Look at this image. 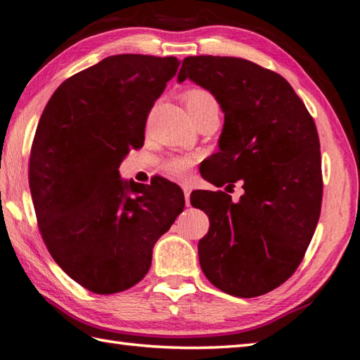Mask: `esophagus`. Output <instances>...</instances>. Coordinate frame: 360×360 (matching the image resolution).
<instances>
[{
    "mask_svg": "<svg viewBox=\"0 0 360 360\" xmlns=\"http://www.w3.org/2000/svg\"><path fill=\"white\" fill-rule=\"evenodd\" d=\"M181 187H182V192H184V196H186V204L187 206H190V193H192V186L187 184V182H182Z\"/></svg>",
    "mask_w": 360,
    "mask_h": 360,
    "instance_id": "1",
    "label": "esophagus"
}]
</instances>
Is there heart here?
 Returning <instances> with one entry per match:
<instances>
[{
	"label": "heart",
	"mask_w": 360,
	"mask_h": 360,
	"mask_svg": "<svg viewBox=\"0 0 360 360\" xmlns=\"http://www.w3.org/2000/svg\"><path fill=\"white\" fill-rule=\"evenodd\" d=\"M184 100H186L187 110L218 108L214 95L209 94V91L204 89L188 90ZM193 162H195L193 156H173L164 162L162 170H164L168 176H173V178H181V176H184L190 170V167L193 165Z\"/></svg>",
	"instance_id": "heart-1"
}]
</instances>
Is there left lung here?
I'll list each match as a JSON object with an SVG mask.
<instances>
[{"instance_id": "left-lung-1", "label": "left lung", "mask_w": 360, "mask_h": 360, "mask_svg": "<svg viewBox=\"0 0 360 360\" xmlns=\"http://www.w3.org/2000/svg\"><path fill=\"white\" fill-rule=\"evenodd\" d=\"M186 79L209 90L224 114L206 179L217 187L242 179L245 190L237 202L209 190L190 196L210 221L198 243L201 270L224 293L260 297L298 269L319 223V132L290 84L251 60L192 56L178 73Z\"/></svg>"}]
</instances>
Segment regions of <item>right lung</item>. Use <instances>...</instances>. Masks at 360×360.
<instances>
[{
    "label": "right lung",
    "mask_w": 360,
    "mask_h": 360,
    "mask_svg": "<svg viewBox=\"0 0 360 360\" xmlns=\"http://www.w3.org/2000/svg\"><path fill=\"white\" fill-rule=\"evenodd\" d=\"M178 67L176 58L109 56L63 81L39 120L30 188L40 234L56 264L94 293L142 281L154 243L184 210L174 182L145 186L118 172L143 146L148 114Z\"/></svg>",
    "instance_id": "obj_1"
}]
</instances>
